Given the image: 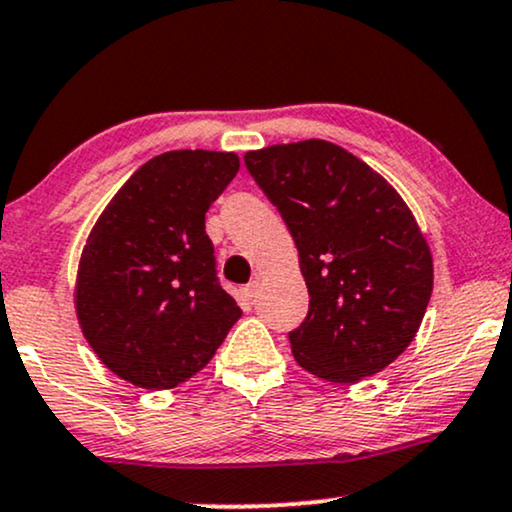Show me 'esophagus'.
Masks as SVG:
<instances>
[{
  "instance_id": "obj_1",
  "label": "esophagus",
  "mask_w": 512,
  "mask_h": 512,
  "mask_svg": "<svg viewBox=\"0 0 512 512\" xmlns=\"http://www.w3.org/2000/svg\"><path fill=\"white\" fill-rule=\"evenodd\" d=\"M257 293H260V283H257V281H250L248 286L243 288V297H245V300H248V302H255Z\"/></svg>"
}]
</instances>
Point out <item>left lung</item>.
Here are the masks:
<instances>
[{"label":"left lung","mask_w":512,"mask_h":512,"mask_svg":"<svg viewBox=\"0 0 512 512\" xmlns=\"http://www.w3.org/2000/svg\"><path fill=\"white\" fill-rule=\"evenodd\" d=\"M245 167L281 212L309 290L290 333L304 371L359 383L411 345L432 295V252L397 189L323 139L245 153Z\"/></svg>","instance_id":"obj_1"}]
</instances>
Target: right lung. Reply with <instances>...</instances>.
<instances>
[{"label": "right lung", "instance_id": "right-lung-1", "mask_svg": "<svg viewBox=\"0 0 512 512\" xmlns=\"http://www.w3.org/2000/svg\"><path fill=\"white\" fill-rule=\"evenodd\" d=\"M236 153L167 151L129 177L84 243L75 314L108 371L172 390L215 357L241 307L219 286L205 212L236 177Z\"/></svg>", "mask_w": 512, "mask_h": 512}]
</instances>
